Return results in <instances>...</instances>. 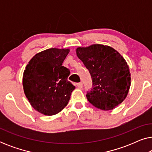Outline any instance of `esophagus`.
I'll return each mask as SVG.
<instances>
[{
  "instance_id": "obj_1",
  "label": "esophagus",
  "mask_w": 152,
  "mask_h": 152,
  "mask_svg": "<svg viewBox=\"0 0 152 152\" xmlns=\"http://www.w3.org/2000/svg\"><path fill=\"white\" fill-rule=\"evenodd\" d=\"M77 85V86L78 87V88H82V87H83V84L82 82H80V83H77V84H76Z\"/></svg>"
}]
</instances>
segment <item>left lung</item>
Listing matches in <instances>:
<instances>
[{
	"mask_svg": "<svg viewBox=\"0 0 152 152\" xmlns=\"http://www.w3.org/2000/svg\"><path fill=\"white\" fill-rule=\"evenodd\" d=\"M76 53L92 78L93 87L86 94L89 102L105 111L121 104L131 85L129 68L121 55L113 48L101 44L77 48Z\"/></svg>",
	"mask_w": 152,
	"mask_h": 152,
	"instance_id": "8db88e82",
	"label": "left lung"
}]
</instances>
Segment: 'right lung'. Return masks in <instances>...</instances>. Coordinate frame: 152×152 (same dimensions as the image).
I'll use <instances>...</instances> for the list:
<instances>
[{"label": "right lung", "instance_id": "1", "mask_svg": "<svg viewBox=\"0 0 152 152\" xmlns=\"http://www.w3.org/2000/svg\"><path fill=\"white\" fill-rule=\"evenodd\" d=\"M68 53V49L45 50L34 56L24 70L25 95L39 113L55 115L68 104L75 88L68 81L69 69L62 66Z\"/></svg>", "mask_w": 152, "mask_h": 152}]
</instances>
